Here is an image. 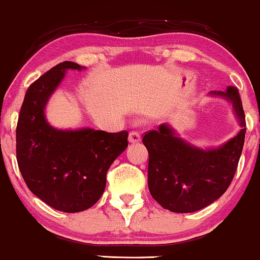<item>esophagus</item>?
Returning a JSON list of instances; mask_svg holds the SVG:
<instances>
[{"mask_svg": "<svg viewBox=\"0 0 260 260\" xmlns=\"http://www.w3.org/2000/svg\"><path fill=\"white\" fill-rule=\"evenodd\" d=\"M140 141H141V134L136 130L130 131L129 142H131V143H137V142H140Z\"/></svg>", "mask_w": 260, "mask_h": 260, "instance_id": "obj_1", "label": "esophagus"}]
</instances>
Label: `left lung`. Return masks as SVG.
Instances as JSON below:
<instances>
[{
    "label": "left lung",
    "mask_w": 260,
    "mask_h": 260,
    "mask_svg": "<svg viewBox=\"0 0 260 260\" xmlns=\"http://www.w3.org/2000/svg\"><path fill=\"white\" fill-rule=\"evenodd\" d=\"M212 94L232 103L243 127L227 143L218 149L202 150L176 137L167 124L147 131L142 140L149 152V190L170 212L191 213L207 207L227 190L238 168L246 133L239 92L229 86L225 92Z\"/></svg>",
    "instance_id": "8db88e82"
}]
</instances>
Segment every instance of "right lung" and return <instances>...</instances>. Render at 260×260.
I'll list each match as a JSON object with an SVG mask.
<instances>
[{"label": "right lung", "mask_w": 260, "mask_h": 260, "mask_svg": "<svg viewBox=\"0 0 260 260\" xmlns=\"http://www.w3.org/2000/svg\"><path fill=\"white\" fill-rule=\"evenodd\" d=\"M72 61L52 67L28 87L16 125V159L27 187L58 211L90 208L104 193L106 173L127 147V131L59 130L49 125L45 106Z\"/></svg>", "instance_id": "right-lung-1"}]
</instances>
